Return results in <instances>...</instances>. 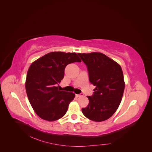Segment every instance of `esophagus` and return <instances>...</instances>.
Masks as SVG:
<instances>
[{
	"label": "esophagus",
	"mask_w": 152,
	"mask_h": 152,
	"mask_svg": "<svg viewBox=\"0 0 152 152\" xmlns=\"http://www.w3.org/2000/svg\"><path fill=\"white\" fill-rule=\"evenodd\" d=\"M83 96V94H75V96L77 98H79V97H80V96Z\"/></svg>",
	"instance_id": "esophagus-1"
}]
</instances>
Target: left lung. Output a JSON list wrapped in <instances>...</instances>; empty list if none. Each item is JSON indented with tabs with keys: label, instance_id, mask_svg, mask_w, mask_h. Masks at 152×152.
<instances>
[{
	"label": "left lung",
	"instance_id": "left-lung-1",
	"mask_svg": "<svg viewBox=\"0 0 152 152\" xmlns=\"http://www.w3.org/2000/svg\"><path fill=\"white\" fill-rule=\"evenodd\" d=\"M78 54L87 67L90 82L96 86L93 95L87 96L89 104L82 112L93 121L107 120L116 112L123 96L125 82L122 68L103 53Z\"/></svg>",
	"mask_w": 152,
	"mask_h": 152
}]
</instances>
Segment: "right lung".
Returning a JSON list of instances; mask_svg holds the SVG:
<instances>
[{"mask_svg": "<svg viewBox=\"0 0 152 152\" xmlns=\"http://www.w3.org/2000/svg\"><path fill=\"white\" fill-rule=\"evenodd\" d=\"M81 62L75 53L51 52L31 63L25 82L30 103L37 115L55 121L65 115L75 94L59 91L58 86L64 77L67 65Z\"/></svg>", "mask_w": 152, "mask_h": 152, "instance_id": "right-lung-1", "label": "right lung"}]
</instances>
